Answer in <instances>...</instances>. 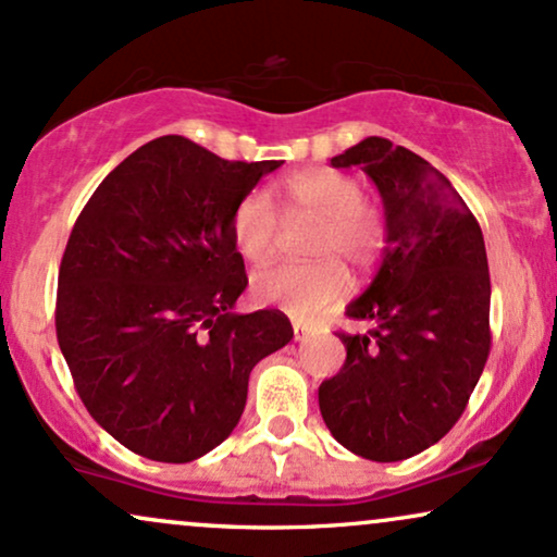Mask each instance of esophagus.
<instances>
[{"label":"esophagus","mask_w":557,"mask_h":557,"mask_svg":"<svg viewBox=\"0 0 557 557\" xmlns=\"http://www.w3.org/2000/svg\"><path fill=\"white\" fill-rule=\"evenodd\" d=\"M308 337V330L304 324H298V321H293V339H296V343H304V339Z\"/></svg>","instance_id":"1"}]
</instances>
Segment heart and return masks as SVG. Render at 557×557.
Masks as SVG:
<instances>
[{
	"instance_id": "heart-1",
	"label": "heart",
	"mask_w": 557,
	"mask_h": 557,
	"mask_svg": "<svg viewBox=\"0 0 557 557\" xmlns=\"http://www.w3.org/2000/svg\"><path fill=\"white\" fill-rule=\"evenodd\" d=\"M283 202L290 214L317 220L308 238L306 264H280L259 272L251 290L259 304L277 306L296 319H313L339 304L350 290L355 270H371L386 246V218L360 199V184L343 171L311 169L283 181ZM277 212L264 191H251L233 212V244L251 264H267L277 249Z\"/></svg>"
}]
</instances>
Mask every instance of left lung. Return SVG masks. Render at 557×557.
Masks as SVG:
<instances>
[{
  "instance_id": "1",
  "label": "left lung",
  "mask_w": 557,
  "mask_h": 557,
  "mask_svg": "<svg viewBox=\"0 0 557 557\" xmlns=\"http://www.w3.org/2000/svg\"><path fill=\"white\" fill-rule=\"evenodd\" d=\"M334 169L360 171L384 202L386 246L343 334L337 376L319 386V410L347 451L401 461L438 444L465 412L491 352V274L482 231L444 173L407 147L366 137Z\"/></svg>"
}]
</instances>
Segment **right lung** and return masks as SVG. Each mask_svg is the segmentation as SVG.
<instances>
[{
    "label": "right lung",
    "instance_id": "right-lung-1",
    "mask_svg": "<svg viewBox=\"0 0 557 557\" xmlns=\"http://www.w3.org/2000/svg\"><path fill=\"white\" fill-rule=\"evenodd\" d=\"M280 165L169 134L100 181L72 227L59 347L87 412L139 457L184 465L223 444L251 368L293 339L285 313H233L249 285L233 212Z\"/></svg>",
    "mask_w": 557,
    "mask_h": 557
}]
</instances>
